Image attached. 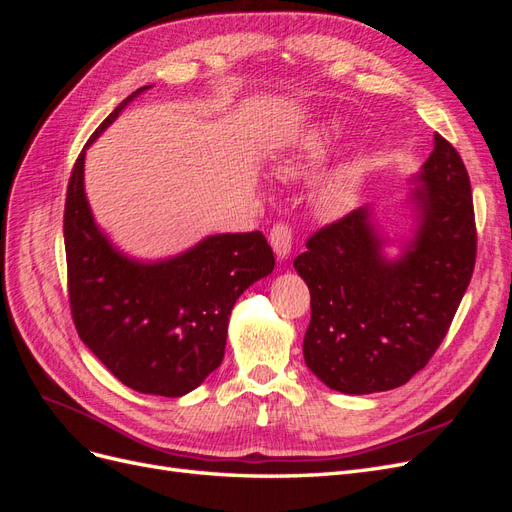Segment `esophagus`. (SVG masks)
<instances>
[{
	"label": "esophagus",
	"mask_w": 512,
	"mask_h": 512,
	"mask_svg": "<svg viewBox=\"0 0 512 512\" xmlns=\"http://www.w3.org/2000/svg\"><path fill=\"white\" fill-rule=\"evenodd\" d=\"M269 241L275 256L280 260H286L292 250V228L288 224H275L269 235Z\"/></svg>",
	"instance_id": "1"
}]
</instances>
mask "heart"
I'll return each mask as SVG.
<instances>
[{
	"instance_id": "1",
	"label": "heart",
	"mask_w": 512,
	"mask_h": 512,
	"mask_svg": "<svg viewBox=\"0 0 512 512\" xmlns=\"http://www.w3.org/2000/svg\"><path fill=\"white\" fill-rule=\"evenodd\" d=\"M339 134H342L339 123L335 121L320 123V126L305 132L299 141L284 153L280 162H277V170L286 177H297L307 173V170L320 166L329 158V153ZM359 175H361V164L356 160L339 164L320 185V192H318L320 205L327 211H335L342 207L350 198Z\"/></svg>"
}]
</instances>
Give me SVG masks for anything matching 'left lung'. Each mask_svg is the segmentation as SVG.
Listing matches in <instances>:
<instances>
[{
    "instance_id": "8db88e82",
    "label": "left lung",
    "mask_w": 512,
    "mask_h": 512,
    "mask_svg": "<svg viewBox=\"0 0 512 512\" xmlns=\"http://www.w3.org/2000/svg\"><path fill=\"white\" fill-rule=\"evenodd\" d=\"M410 183V237H386L365 205L318 230L294 258L312 294L305 365L333 391L406 384L438 350L472 280V188L455 147L433 134L431 156ZM395 242L400 256L389 259L383 247Z\"/></svg>"
}]
</instances>
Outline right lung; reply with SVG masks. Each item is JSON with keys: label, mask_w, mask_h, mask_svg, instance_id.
<instances>
[{"label": "right lung", "mask_w": 512, "mask_h": 512, "mask_svg": "<svg viewBox=\"0 0 512 512\" xmlns=\"http://www.w3.org/2000/svg\"><path fill=\"white\" fill-rule=\"evenodd\" d=\"M91 134L76 160L64 213L68 292L83 344L132 391L181 397L220 367L228 320L243 290L275 258L260 230L224 232L160 260L121 252L98 226L85 194V153L134 98Z\"/></svg>", "instance_id": "add662e5"}]
</instances>
